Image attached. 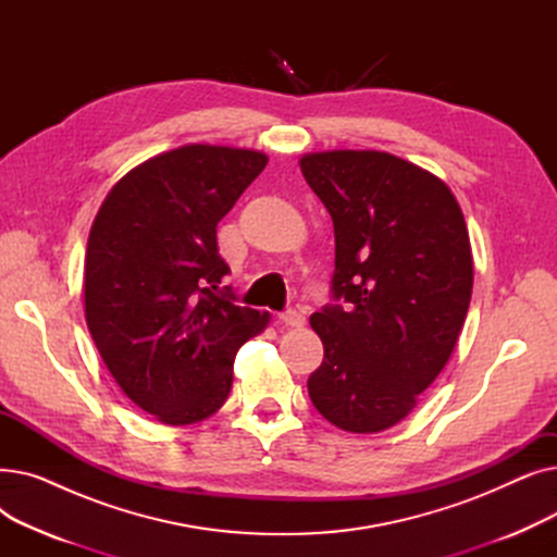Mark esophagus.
I'll return each mask as SVG.
<instances>
[{
  "instance_id": "1",
  "label": "esophagus",
  "mask_w": 557,
  "mask_h": 557,
  "mask_svg": "<svg viewBox=\"0 0 557 557\" xmlns=\"http://www.w3.org/2000/svg\"><path fill=\"white\" fill-rule=\"evenodd\" d=\"M280 323H284L286 327H305L307 318L300 311H284L280 313Z\"/></svg>"
}]
</instances>
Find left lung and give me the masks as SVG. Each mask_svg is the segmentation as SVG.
<instances>
[{"label":"left lung","instance_id":"8db88e82","mask_svg":"<svg viewBox=\"0 0 557 557\" xmlns=\"http://www.w3.org/2000/svg\"><path fill=\"white\" fill-rule=\"evenodd\" d=\"M300 171L334 221V298L309 318L325 359L307 388L349 433L401 422L447 366L474 284L465 216L431 171L386 151H318Z\"/></svg>","mask_w":557,"mask_h":557}]
</instances>
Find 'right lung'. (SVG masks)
<instances>
[{
	"label": "right lung",
	"instance_id": "right-lung-1",
	"mask_svg": "<svg viewBox=\"0 0 557 557\" xmlns=\"http://www.w3.org/2000/svg\"><path fill=\"white\" fill-rule=\"evenodd\" d=\"M234 146L185 144L114 183L85 250V320L120 388L162 424L187 426L225 404L234 355L271 313L219 296L230 271L216 225L267 166Z\"/></svg>",
	"mask_w": 557,
	"mask_h": 557
}]
</instances>
